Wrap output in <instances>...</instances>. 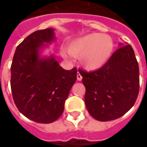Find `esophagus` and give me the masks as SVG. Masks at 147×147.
Wrapping results in <instances>:
<instances>
[{
	"instance_id": "1",
	"label": "esophagus",
	"mask_w": 147,
	"mask_h": 147,
	"mask_svg": "<svg viewBox=\"0 0 147 147\" xmlns=\"http://www.w3.org/2000/svg\"><path fill=\"white\" fill-rule=\"evenodd\" d=\"M82 75L78 72V74H77V79H78V81H81V80H82Z\"/></svg>"
}]
</instances>
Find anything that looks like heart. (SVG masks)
I'll return each mask as SVG.
<instances>
[{
    "label": "heart",
    "instance_id": "heart-1",
    "mask_svg": "<svg viewBox=\"0 0 147 147\" xmlns=\"http://www.w3.org/2000/svg\"><path fill=\"white\" fill-rule=\"evenodd\" d=\"M67 50L72 56L80 59L83 68L90 71L97 70L110 59L114 42L108 35L92 32L71 41ZM62 56L65 59L69 57L65 52L62 53Z\"/></svg>",
    "mask_w": 147,
    "mask_h": 147
}]
</instances>
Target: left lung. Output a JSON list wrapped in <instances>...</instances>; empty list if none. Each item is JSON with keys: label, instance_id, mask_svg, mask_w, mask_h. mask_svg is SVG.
Here are the masks:
<instances>
[{"label": "left lung", "instance_id": "8db88e82", "mask_svg": "<svg viewBox=\"0 0 147 147\" xmlns=\"http://www.w3.org/2000/svg\"><path fill=\"white\" fill-rule=\"evenodd\" d=\"M119 48L98 70H80L86 88L85 104L89 114L99 121L120 118L133 106L139 92V67L130 45Z\"/></svg>", "mask_w": 147, "mask_h": 147}]
</instances>
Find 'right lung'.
I'll return each mask as SVG.
<instances>
[{"label": "right lung", "instance_id": "1", "mask_svg": "<svg viewBox=\"0 0 147 147\" xmlns=\"http://www.w3.org/2000/svg\"><path fill=\"white\" fill-rule=\"evenodd\" d=\"M55 39L51 28L31 33L17 47L10 68L11 92L18 110L41 123H51L62 115L77 79L76 68L65 70L54 55H42Z\"/></svg>", "mask_w": 147, "mask_h": 147}]
</instances>
